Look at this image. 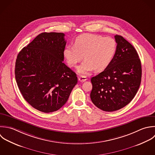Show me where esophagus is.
<instances>
[{
  "instance_id": "obj_1",
  "label": "esophagus",
  "mask_w": 155,
  "mask_h": 155,
  "mask_svg": "<svg viewBox=\"0 0 155 155\" xmlns=\"http://www.w3.org/2000/svg\"><path fill=\"white\" fill-rule=\"evenodd\" d=\"M78 80L80 81H81V82H84V81H86L87 80V77L86 76H83V75H81L78 77Z\"/></svg>"
}]
</instances>
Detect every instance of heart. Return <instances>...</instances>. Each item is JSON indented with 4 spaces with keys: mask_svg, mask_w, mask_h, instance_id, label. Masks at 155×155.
Masks as SVG:
<instances>
[{
    "mask_svg": "<svg viewBox=\"0 0 155 155\" xmlns=\"http://www.w3.org/2000/svg\"><path fill=\"white\" fill-rule=\"evenodd\" d=\"M117 48V42L112 37L83 34L75 39L74 45L65 47L63 55L71 67H75L84 55L85 60L78 67V72L86 74L94 69L100 72L107 68L114 57Z\"/></svg>",
    "mask_w": 155,
    "mask_h": 155,
    "instance_id": "heart-1",
    "label": "heart"
}]
</instances>
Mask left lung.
I'll list each match as a JSON object with an SVG mask.
<instances>
[{
    "mask_svg": "<svg viewBox=\"0 0 155 155\" xmlns=\"http://www.w3.org/2000/svg\"><path fill=\"white\" fill-rule=\"evenodd\" d=\"M117 48L110 64L91 78V99L106 112L118 110L135 97L141 81V60L135 48L123 37L115 35Z\"/></svg>",
    "mask_w": 155,
    "mask_h": 155,
    "instance_id": "1",
    "label": "left lung"
}]
</instances>
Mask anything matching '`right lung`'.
<instances>
[{
    "label": "right lung",
    "mask_w": 155,
    "mask_h": 155,
    "mask_svg": "<svg viewBox=\"0 0 155 155\" xmlns=\"http://www.w3.org/2000/svg\"><path fill=\"white\" fill-rule=\"evenodd\" d=\"M62 32H42L18 53L15 77L24 99L44 113L60 109L77 84L76 74L63 62Z\"/></svg>",
    "instance_id": "add662e5"
}]
</instances>
